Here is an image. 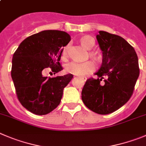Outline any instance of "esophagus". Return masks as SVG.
Masks as SVG:
<instances>
[{"label": "esophagus", "mask_w": 146, "mask_h": 146, "mask_svg": "<svg viewBox=\"0 0 146 146\" xmlns=\"http://www.w3.org/2000/svg\"><path fill=\"white\" fill-rule=\"evenodd\" d=\"M79 79H80V80H83V81H86L87 77H79Z\"/></svg>", "instance_id": "obj_1"}]
</instances>
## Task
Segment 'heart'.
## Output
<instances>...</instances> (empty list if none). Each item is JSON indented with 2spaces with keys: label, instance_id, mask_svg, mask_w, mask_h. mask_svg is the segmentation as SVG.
Here are the masks:
<instances>
[{
  "label": "heart",
  "instance_id": "1",
  "mask_svg": "<svg viewBox=\"0 0 146 146\" xmlns=\"http://www.w3.org/2000/svg\"><path fill=\"white\" fill-rule=\"evenodd\" d=\"M81 45L85 48L86 49L93 48L95 45V40L93 37L90 35L82 36L80 40ZM67 47H65L62 50L63 57H65L67 54ZM96 69L95 64L91 61H88L85 62H71L68 64L66 67V70L68 73L74 74V75L78 76V77H82L87 74H90V72H93Z\"/></svg>",
  "mask_w": 146,
  "mask_h": 146
}]
</instances>
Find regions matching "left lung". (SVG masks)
<instances>
[{"mask_svg":"<svg viewBox=\"0 0 146 146\" xmlns=\"http://www.w3.org/2000/svg\"><path fill=\"white\" fill-rule=\"evenodd\" d=\"M96 38L103 52L102 64L95 74L98 78L87 80L82 100L95 113L109 114L132 96L140 74L138 58L134 48L120 36L99 31Z\"/></svg>","mask_w":146,"mask_h":146,"instance_id":"left-lung-1","label":"left lung"}]
</instances>
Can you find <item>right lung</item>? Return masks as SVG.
<instances>
[{
  "label": "right lung",
  "mask_w": 146,
  "mask_h": 146,
  "mask_svg": "<svg viewBox=\"0 0 146 146\" xmlns=\"http://www.w3.org/2000/svg\"><path fill=\"white\" fill-rule=\"evenodd\" d=\"M70 40V35L64 31L44 30L27 37L14 53L11 77L17 98L32 113L47 114L59 105L64 88L73 75L50 78L42 73L48 67L54 74L62 70V48Z\"/></svg>",
  "instance_id": "1"
}]
</instances>
